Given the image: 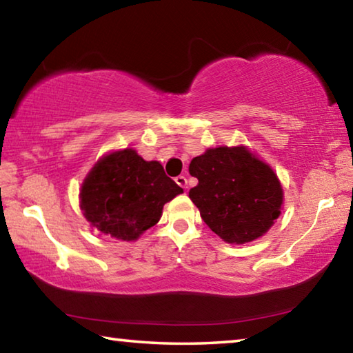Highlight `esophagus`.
Here are the masks:
<instances>
[{"label": "esophagus", "mask_w": 353, "mask_h": 353, "mask_svg": "<svg viewBox=\"0 0 353 353\" xmlns=\"http://www.w3.org/2000/svg\"><path fill=\"white\" fill-rule=\"evenodd\" d=\"M176 183L179 185V187H182L183 190H187V188H188V185H187V177H185V176H177V177H176Z\"/></svg>", "instance_id": "34e87169"}]
</instances>
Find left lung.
I'll return each instance as SVG.
<instances>
[{
    "label": "left lung",
    "mask_w": 353,
    "mask_h": 353,
    "mask_svg": "<svg viewBox=\"0 0 353 353\" xmlns=\"http://www.w3.org/2000/svg\"><path fill=\"white\" fill-rule=\"evenodd\" d=\"M188 171L198 179L190 199L225 243L254 241L280 216L283 188L279 177L246 146L208 148L191 160Z\"/></svg>",
    "instance_id": "1"
}]
</instances>
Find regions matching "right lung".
I'll return each mask as SVG.
<instances>
[{"instance_id":"1","label":"right lung","mask_w":353,"mask_h":353,"mask_svg":"<svg viewBox=\"0 0 353 353\" xmlns=\"http://www.w3.org/2000/svg\"><path fill=\"white\" fill-rule=\"evenodd\" d=\"M183 193L155 160L146 162L126 148L101 157L79 193L83 216L101 234L135 241L159 223L163 205Z\"/></svg>"}]
</instances>
